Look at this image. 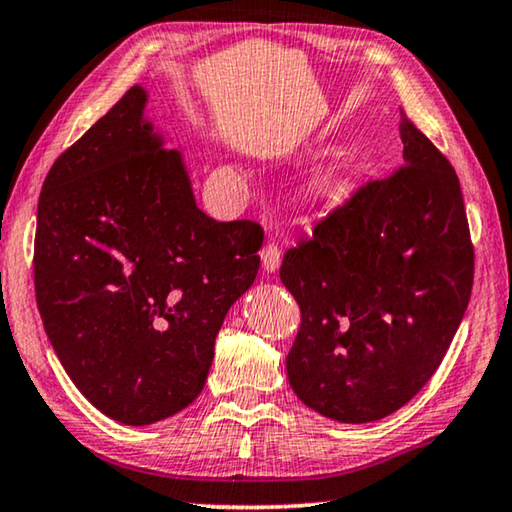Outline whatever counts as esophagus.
<instances>
[{"label":"esophagus","instance_id":"1","mask_svg":"<svg viewBox=\"0 0 512 512\" xmlns=\"http://www.w3.org/2000/svg\"><path fill=\"white\" fill-rule=\"evenodd\" d=\"M259 257H262V269L266 273H276L280 269V248L276 243H266V246L259 250Z\"/></svg>","mask_w":512,"mask_h":512}]
</instances>
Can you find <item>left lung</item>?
<instances>
[{
  "mask_svg": "<svg viewBox=\"0 0 512 512\" xmlns=\"http://www.w3.org/2000/svg\"><path fill=\"white\" fill-rule=\"evenodd\" d=\"M400 137V170L358 188L280 266L301 305L289 384L338 423L379 421L421 391L474 285L460 179L404 112Z\"/></svg>",
  "mask_w": 512,
  "mask_h": 512,
  "instance_id": "left-lung-1",
  "label": "left lung"
}]
</instances>
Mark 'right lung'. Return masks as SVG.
I'll return each instance as SVG.
<instances>
[{"instance_id":"obj_1","label":"right lung","mask_w":512,"mask_h":512,"mask_svg":"<svg viewBox=\"0 0 512 512\" xmlns=\"http://www.w3.org/2000/svg\"><path fill=\"white\" fill-rule=\"evenodd\" d=\"M135 85L61 154L38 197L45 333L98 411L151 425L202 393L213 345L259 269L262 227L218 223Z\"/></svg>"}]
</instances>
